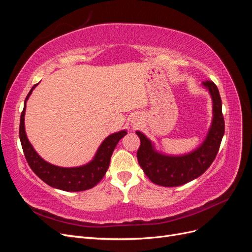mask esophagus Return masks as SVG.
<instances>
[{"instance_id": "34e87169", "label": "esophagus", "mask_w": 252, "mask_h": 252, "mask_svg": "<svg viewBox=\"0 0 252 252\" xmlns=\"http://www.w3.org/2000/svg\"><path fill=\"white\" fill-rule=\"evenodd\" d=\"M140 124V119H139V117H133L132 118V120H131V126L132 127H135V126H138Z\"/></svg>"}]
</instances>
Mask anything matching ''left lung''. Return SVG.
Returning <instances> with one entry per match:
<instances>
[{"instance_id": "8db88e82", "label": "left lung", "mask_w": 252, "mask_h": 252, "mask_svg": "<svg viewBox=\"0 0 252 252\" xmlns=\"http://www.w3.org/2000/svg\"><path fill=\"white\" fill-rule=\"evenodd\" d=\"M202 85L211 96L212 121L207 135L196 149L180 156L162 154L156 149L154 142L146 135L139 130L135 131L141 141L136 154L138 162L144 173L157 185L164 187L184 185L207 170L218 155L225 131L222 100L215 83L207 81L203 82Z\"/></svg>"}]
</instances>
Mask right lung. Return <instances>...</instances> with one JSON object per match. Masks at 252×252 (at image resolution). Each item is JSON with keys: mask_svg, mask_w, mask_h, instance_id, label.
Here are the masks:
<instances>
[{"mask_svg": "<svg viewBox=\"0 0 252 252\" xmlns=\"http://www.w3.org/2000/svg\"><path fill=\"white\" fill-rule=\"evenodd\" d=\"M37 86L33 85L24 102V109L20 120V140L27 163L30 168L43 182L49 186L64 190V191H84L94 187L107 171L112 152L119 141L127 134V130L114 132L106 138L98 146L94 158L85 165L78 167H60L50 164L42 158L29 142L25 131V111L26 102L32 90Z\"/></svg>", "mask_w": 252, "mask_h": 252, "instance_id": "add662e5", "label": "right lung"}]
</instances>
